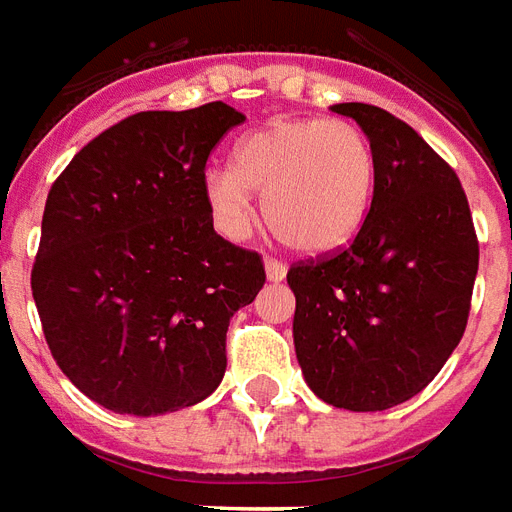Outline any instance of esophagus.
<instances>
[{
	"label": "esophagus",
	"instance_id": "obj_1",
	"mask_svg": "<svg viewBox=\"0 0 512 512\" xmlns=\"http://www.w3.org/2000/svg\"><path fill=\"white\" fill-rule=\"evenodd\" d=\"M264 270H267V278H270V281H283L289 267H286V261L281 259H267L264 261Z\"/></svg>",
	"mask_w": 512,
	"mask_h": 512
}]
</instances>
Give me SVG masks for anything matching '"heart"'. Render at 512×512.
I'll return each instance as SVG.
<instances>
[{
    "label": "heart",
    "instance_id": "obj_1",
    "mask_svg": "<svg viewBox=\"0 0 512 512\" xmlns=\"http://www.w3.org/2000/svg\"><path fill=\"white\" fill-rule=\"evenodd\" d=\"M376 155L349 119H281L237 144L234 166L204 174L218 229L242 240L253 223V193L264 220L302 253H330L354 240L371 210Z\"/></svg>",
    "mask_w": 512,
    "mask_h": 512
}]
</instances>
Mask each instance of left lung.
Listing matches in <instances>:
<instances>
[{"mask_svg":"<svg viewBox=\"0 0 512 512\" xmlns=\"http://www.w3.org/2000/svg\"><path fill=\"white\" fill-rule=\"evenodd\" d=\"M333 111L371 138L376 188L346 248L286 275L294 349L322 401L382 412L420 393L461 341L480 248L461 182L417 130L368 103Z\"/></svg>","mask_w":512,"mask_h":512,"instance_id":"8db88e82","label":"left lung"}]
</instances>
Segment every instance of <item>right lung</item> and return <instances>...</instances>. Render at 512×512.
<instances>
[{
  "mask_svg": "<svg viewBox=\"0 0 512 512\" xmlns=\"http://www.w3.org/2000/svg\"><path fill=\"white\" fill-rule=\"evenodd\" d=\"M245 122L226 103L141 111L92 138L51 185L32 267L48 349L81 393L152 417L215 393L226 333L267 281L212 229L207 158Z\"/></svg>",
  "mask_w": 512,
  "mask_h": 512,
  "instance_id": "1",
  "label": "right lung"
}]
</instances>
